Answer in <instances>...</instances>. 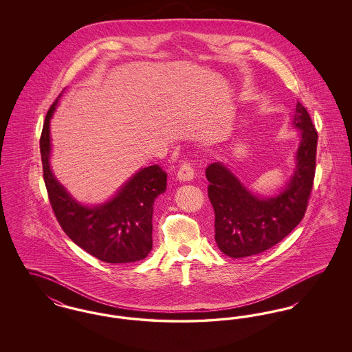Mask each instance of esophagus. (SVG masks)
Instances as JSON below:
<instances>
[{
  "instance_id": "esophagus-1",
  "label": "esophagus",
  "mask_w": 352,
  "mask_h": 352,
  "mask_svg": "<svg viewBox=\"0 0 352 352\" xmlns=\"http://www.w3.org/2000/svg\"><path fill=\"white\" fill-rule=\"evenodd\" d=\"M177 178L179 181H190L194 178V168L191 166V164L188 161H184L181 165V168L177 173Z\"/></svg>"
}]
</instances>
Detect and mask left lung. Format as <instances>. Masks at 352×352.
<instances>
[{
  "instance_id": "8db88e82",
  "label": "left lung",
  "mask_w": 352,
  "mask_h": 352,
  "mask_svg": "<svg viewBox=\"0 0 352 352\" xmlns=\"http://www.w3.org/2000/svg\"><path fill=\"white\" fill-rule=\"evenodd\" d=\"M293 124L302 131L297 168L280 195L264 199L252 195L219 162L206 170L208 198L215 211V241L224 254L240 258L267 251L290 234L305 217L314 184L318 133L300 101Z\"/></svg>"
}]
</instances>
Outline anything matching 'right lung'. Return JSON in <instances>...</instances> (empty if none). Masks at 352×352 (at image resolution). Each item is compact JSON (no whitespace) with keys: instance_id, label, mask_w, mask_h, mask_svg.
<instances>
[{"instance_id":"right-lung-1","label":"right lung","mask_w":352,"mask_h":352,"mask_svg":"<svg viewBox=\"0 0 352 352\" xmlns=\"http://www.w3.org/2000/svg\"><path fill=\"white\" fill-rule=\"evenodd\" d=\"M58 99L46 115L41 134L43 179L55 218L68 237L94 257L109 264L145 258L153 247L151 218L154 199L166 188V171L160 165L140 170L118 195L98 207H84L67 194L52 175L50 118Z\"/></svg>"}]
</instances>
